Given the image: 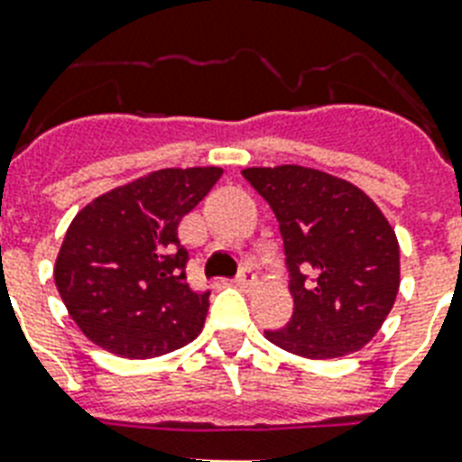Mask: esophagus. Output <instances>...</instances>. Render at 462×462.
<instances>
[{"label":"esophagus","mask_w":462,"mask_h":462,"mask_svg":"<svg viewBox=\"0 0 462 462\" xmlns=\"http://www.w3.org/2000/svg\"><path fill=\"white\" fill-rule=\"evenodd\" d=\"M235 282H237V285L242 290H252L254 285H256V275H254L252 271H249V268H245V271H242V273H239L237 278H235Z\"/></svg>","instance_id":"obj_1"}]
</instances>
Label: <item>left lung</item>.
Here are the masks:
<instances>
[{
    "label": "left lung",
    "instance_id": "1",
    "mask_svg": "<svg viewBox=\"0 0 462 462\" xmlns=\"http://www.w3.org/2000/svg\"><path fill=\"white\" fill-rule=\"evenodd\" d=\"M281 225L295 311L263 336L307 359L362 350L401 288V246L381 208L352 181L302 165L246 167Z\"/></svg>",
    "mask_w": 462,
    "mask_h": 462
}]
</instances>
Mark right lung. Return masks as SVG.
<instances>
[{
  "mask_svg": "<svg viewBox=\"0 0 462 462\" xmlns=\"http://www.w3.org/2000/svg\"><path fill=\"white\" fill-rule=\"evenodd\" d=\"M223 167H165L86 203L54 261V285L81 333L126 359H151L201 333L208 292L189 288L177 227Z\"/></svg>",
  "mask_w": 462,
  "mask_h": 462,
  "instance_id": "add662e5",
  "label": "right lung"
}]
</instances>
